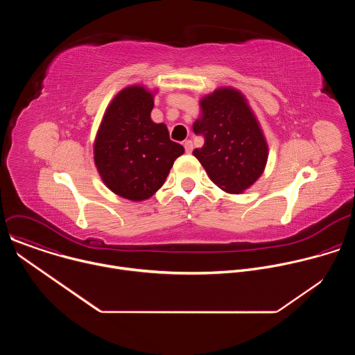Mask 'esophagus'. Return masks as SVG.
Segmentation results:
<instances>
[{
    "mask_svg": "<svg viewBox=\"0 0 355 355\" xmlns=\"http://www.w3.org/2000/svg\"><path fill=\"white\" fill-rule=\"evenodd\" d=\"M184 147H185V151H187V153H191V151L193 150V143H192V140H185Z\"/></svg>",
    "mask_w": 355,
    "mask_h": 355,
    "instance_id": "esophagus-1",
    "label": "esophagus"
}]
</instances>
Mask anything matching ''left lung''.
<instances>
[{"label": "left lung", "instance_id": "8db88e82", "mask_svg": "<svg viewBox=\"0 0 355 355\" xmlns=\"http://www.w3.org/2000/svg\"><path fill=\"white\" fill-rule=\"evenodd\" d=\"M199 116L192 128L205 143L192 155L209 178L227 193H241L264 173L268 143L245 95L219 87L199 99Z\"/></svg>", "mask_w": 355, "mask_h": 355}]
</instances>
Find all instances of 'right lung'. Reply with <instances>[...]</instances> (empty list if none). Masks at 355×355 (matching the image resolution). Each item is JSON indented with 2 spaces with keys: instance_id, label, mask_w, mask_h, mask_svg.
Segmentation results:
<instances>
[{
  "instance_id": "1",
  "label": "right lung",
  "mask_w": 355,
  "mask_h": 355,
  "mask_svg": "<svg viewBox=\"0 0 355 355\" xmlns=\"http://www.w3.org/2000/svg\"><path fill=\"white\" fill-rule=\"evenodd\" d=\"M157 88L141 84L121 89L107 107L94 140V163L118 196L140 202L164 184L184 147L170 140L164 123L151 121Z\"/></svg>"
}]
</instances>
